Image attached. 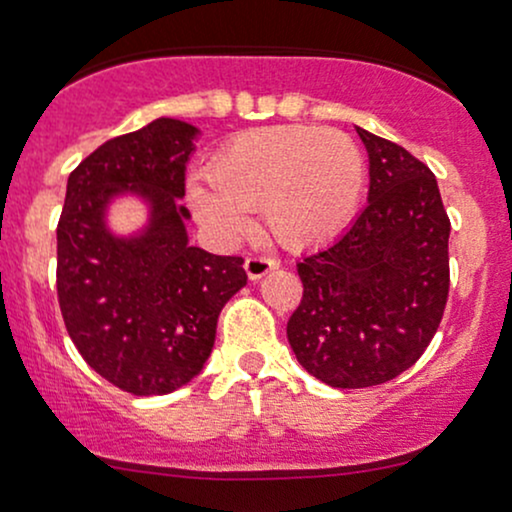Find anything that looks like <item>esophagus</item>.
<instances>
[{"instance_id":"esophagus-1","label":"esophagus","mask_w":512,"mask_h":512,"mask_svg":"<svg viewBox=\"0 0 512 512\" xmlns=\"http://www.w3.org/2000/svg\"><path fill=\"white\" fill-rule=\"evenodd\" d=\"M279 267V262L272 260V257H262V255H252L245 260V272H248V276L252 281L255 279H262L264 274H269L272 269Z\"/></svg>"}]
</instances>
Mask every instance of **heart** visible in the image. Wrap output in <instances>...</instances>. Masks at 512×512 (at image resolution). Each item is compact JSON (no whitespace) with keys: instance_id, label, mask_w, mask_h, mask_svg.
Segmentation results:
<instances>
[{"instance_id":"b5f03b06","label":"heart","mask_w":512,"mask_h":512,"mask_svg":"<svg viewBox=\"0 0 512 512\" xmlns=\"http://www.w3.org/2000/svg\"><path fill=\"white\" fill-rule=\"evenodd\" d=\"M207 187H192L197 219L236 236L245 214L260 211L276 243L303 250L349 223L366 182L354 139L337 129L281 125L238 134L211 158Z\"/></svg>"}]
</instances>
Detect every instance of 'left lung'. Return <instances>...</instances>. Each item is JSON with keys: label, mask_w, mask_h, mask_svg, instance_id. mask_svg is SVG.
<instances>
[{"label": "left lung", "mask_w": 512, "mask_h": 512, "mask_svg": "<svg viewBox=\"0 0 512 512\" xmlns=\"http://www.w3.org/2000/svg\"><path fill=\"white\" fill-rule=\"evenodd\" d=\"M368 204L349 231L298 262L303 298L286 325L298 363L342 390L397 378L431 344L450 289V219L436 175L356 127Z\"/></svg>", "instance_id": "left-lung-1"}]
</instances>
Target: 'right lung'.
I'll return each instance as SVG.
<instances>
[{
    "label": "right lung",
    "instance_id": "obj_1",
    "mask_svg": "<svg viewBox=\"0 0 512 512\" xmlns=\"http://www.w3.org/2000/svg\"><path fill=\"white\" fill-rule=\"evenodd\" d=\"M197 127L161 117L98 146L69 173L57 223V301L101 378L137 397L168 395L202 370L223 305L248 281L243 257L187 245L180 207ZM134 191L152 204L142 237L115 239L104 207Z\"/></svg>",
    "mask_w": 512,
    "mask_h": 512
}]
</instances>
